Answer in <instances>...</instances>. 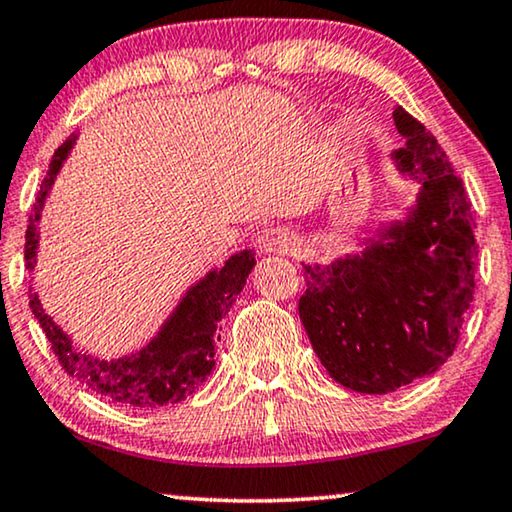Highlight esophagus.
I'll return each instance as SVG.
<instances>
[{
  "instance_id": "34e87169",
  "label": "esophagus",
  "mask_w": 512,
  "mask_h": 512,
  "mask_svg": "<svg viewBox=\"0 0 512 512\" xmlns=\"http://www.w3.org/2000/svg\"><path fill=\"white\" fill-rule=\"evenodd\" d=\"M256 244L265 254H289L296 247V237H293L289 228L270 226L258 233Z\"/></svg>"
}]
</instances>
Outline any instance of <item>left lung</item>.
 <instances>
[{"instance_id":"8db88e82","label":"left lung","mask_w":512,"mask_h":512,"mask_svg":"<svg viewBox=\"0 0 512 512\" xmlns=\"http://www.w3.org/2000/svg\"><path fill=\"white\" fill-rule=\"evenodd\" d=\"M398 170L419 181L405 221L361 254L305 265L298 312L321 366L359 394H389L436 373L473 303L478 244L471 200L438 139L403 107Z\"/></svg>"}]
</instances>
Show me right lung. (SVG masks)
Instances as JSON below:
<instances>
[{
  "instance_id": "add662e5",
  "label": "right lung",
  "mask_w": 512,
  "mask_h": 512,
  "mask_svg": "<svg viewBox=\"0 0 512 512\" xmlns=\"http://www.w3.org/2000/svg\"><path fill=\"white\" fill-rule=\"evenodd\" d=\"M72 144L74 139H67L55 151L51 170L41 181V191L37 202H34L30 226L25 233L27 270H34V263H37L39 214L44 209V200L51 191L55 174H58ZM254 265L256 258L251 249L230 256L221 270H212L188 289L177 310L172 312V317L165 321L149 345L135 354L123 356V359H95V356L79 352L69 340V335L62 333V328L55 324L51 314H46L32 286L30 307L67 375H72L74 380H79L83 387L95 391V394L111 398L114 403L130 405L137 410H153L160 405L186 401L212 373L216 363L214 347L216 340H221L216 328L233 307L235 298L240 296Z\"/></svg>"
}]
</instances>
